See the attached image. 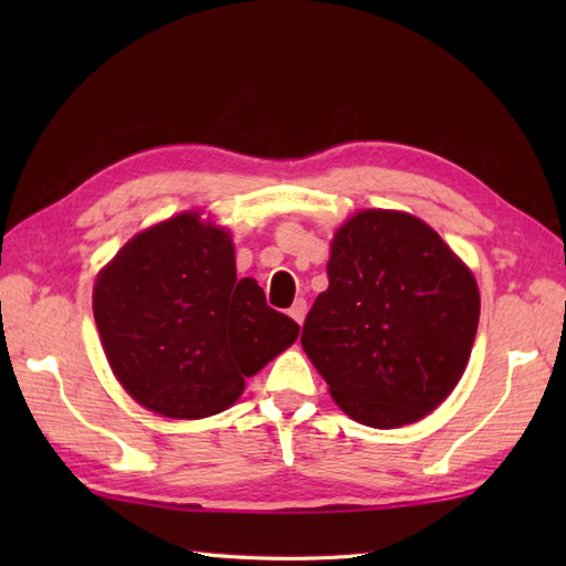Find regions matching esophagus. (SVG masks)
<instances>
[{"label":"esophagus","mask_w":566,"mask_h":566,"mask_svg":"<svg viewBox=\"0 0 566 566\" xmlns=\"http://www.w3.org/2000/svg\"><path fill=\"white\" fill-rule=\"evenodd\" d=\"M290 316L298 323V326H302L304 318H306V302H304V298H296V302L290 308Z\"/></svg>","instance_id":"34e87169"}]
</instances>
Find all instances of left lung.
I'll return each instance as SVG.
<instances>
[{"label": "left lung", "instance_id": "8db88e82", "mask_svg": "<svg viewBox=\"0 0 566 566\" xmlns=\"http://www.w3.org/2000/svg\"><path fill=\"white\" fill-rule=\"evenodd\" d=\"M476 326L474 274L450 245L411 213L365 209L333 238L302 345L347 416L401 428L448 399Z\"/></svg>", "mask_w": 566, "mask_h": 566}]
</instances>
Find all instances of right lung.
I'll use <instances>...</instances> for the list:
<instances>
[{"label":"right lung","mask_w":566,"mask_h":566,"mask_svg":"<svg viewBox=\"0 0 566 566\" xmlns=\"http://www.w3.org/2000/svg\"><path fill=\"white\" fill-rule=\"evenodd\" d=\"M106 359L134 399L167 418L226 411L298 338V323L238 280L226 228L187 211L130 238L94 284Z\"/></svg>","instance_id":"obj_1"}]
</instances>
